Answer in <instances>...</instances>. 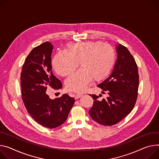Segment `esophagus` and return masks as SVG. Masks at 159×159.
<instances>
[{
    "instance_id": "obj_1",
    "label": "esophagus",
    "mask_w": 159,
    "mask_h": 159,
    "mask_svg": "<svg viewBox=\"0 0 159 159\" xmlns=\"http://www.w3.org/2000/svg\"><path fill=\"white\" fill-rule=\"evenodd\" d=\"M82 94H76L75 96V98L76 99H79V98H81L82 97Z\"/></svg>"
}]
</instances>
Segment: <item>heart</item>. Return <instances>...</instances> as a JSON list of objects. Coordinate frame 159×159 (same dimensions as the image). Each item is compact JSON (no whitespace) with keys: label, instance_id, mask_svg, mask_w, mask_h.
<instances>
[{"label":"heart","instance_id":"1","mask_svg":"<svg viewBox=\"0 0 159 159\" xmlns=\"http://www.w3.org/2000/svg\"><path fill=\"white\" fill-rule=\"evenodd\" d=\"M65 51L57 52L52 65L57 74L66 77L73 74L80 63L81 69L65 81L66 88L72 92H83L92 79L96 82L104 80L115 61L113 48L101 41L71 43Z\"/></svg>","mask_w":159,"mask_h":159}]
</instances>
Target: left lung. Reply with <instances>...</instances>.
<instances>
[{
  "instance_id": "1",
  "label": "left lung",
  "mask_w": 159,
  "mask_h": 159,
  "mask_svg": "<svg viewBox=\"0 0 159 159\" xmlns=\"http://www.w3.org/2000/svg\"><path fill=\"white\" fill-rule=\"evenodd\" d=\"M115 48L117 60L111 74L97 85L108 94L107 98L99 101L98 96L91 95L94 102L89 113L94 121L104 125H114L125 117L134 108L138 97L139 75L136 61L122 44Z\"/></svg>"
}]
</instances>
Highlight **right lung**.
<instances>
[{"label":"right lung","mask_w":159,"mask_h":159,"mask_svg":"<svg viewBox=\"0 0 159 159\" xmlns=\"http://www.w3.org/2000/svg\"><path fill=\"white\" fill-rule=\"evenodd\" d=\"M52 49L49 42L34 48L25 61L20 78L22 99L28 113L37 123L50 129L66 121L75 102L67 94L52 99L46 93L49 87L54 89L63 87L51 71Z\"/></svg>","instance_id":"right-lung-1"}]
</instances>
